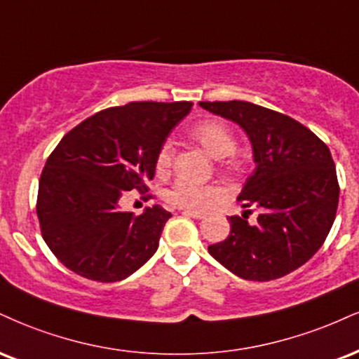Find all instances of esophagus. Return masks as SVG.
Masks as SVG:
<instances>
[{"mask_svg": "<svg viewBox=\"0 0 359 359\" xmlns=\"http://www.w3.org/2000/svg\"><path fill=\"white\" fill-rule=\"evenodd\" d=\"M182 214L187 215V217H192V219H204L205 217V214L196 212V210H184Z\"/></svg>", "mask_w": 359, "mask_h": 359, "instance_id": "1", "label": "esophagus"}]
</instances>
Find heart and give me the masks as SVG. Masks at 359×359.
<instances>
[{
    "instance_id": "heart-1",
    "label": "heart",
    "mask_w": 359,
    "mask_h": 359,
    "mask_svg": "<svg viewBox=\"0 0 359 359\" xmlns=\"http://www.w3.org/2000/svg\"><path fill=\"white\" fill-rule=\"evenodd\" d=\"M191 137L210 157L223 158L229 154V157L222 161V165L227 170L239 168V161L231 155L236 149V137L226 123L219 122V120H205V122L197 123L192 128ZM174 155L175 149L172 142L162 144L157 152V158H155V168H157L158 174H165L170 168L172 162H174ZM221 196L222 191L214 185L194 184L191 180H177L167 191L165 198L168 204L179 207V209L204 210Z\"/></svg>"
}]
</instances>
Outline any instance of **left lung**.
<instances>
[{
  "mask_svg": "<svg viewBox=\"0 0 359 359\" xmlns=\"http://www.w3.org/2000/svg\"><path fill=\"white\" fill-rule=\"evenodd\" d=\"M248 133L256 168L237 197L243 217L231 215V232L209 254L248 280L283 278L321 248L339 201L331 152L321 138L291 116L250 102H198ZM252 208L256 223L247 221Z\"/></svg>",
  "mask_w": 359,
  "mask_h": 359,
  "instance_id": "1",
  "label": "left lung"
}]
</instances>
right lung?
Masks as SVG:
<instances>
[{"label": "right lung", "mask_w": 359, "mask_h": 359, "mask_svg": "<svg viewBox=\"0 0 359 359\" xmlns=\"http://www.w3.org/2000/svg\"><path fill=\"white\" fill-rule=\"evenodd\" d=\"M191 109L192 102H132L88 116L60 140L41 172L36 214L65 267L115 283L154 256L172 214L154 205L135 215L118 202L127 191H149L158 149Z\"/></svg>", "instance_id": "obj_1"}]
</instances>
